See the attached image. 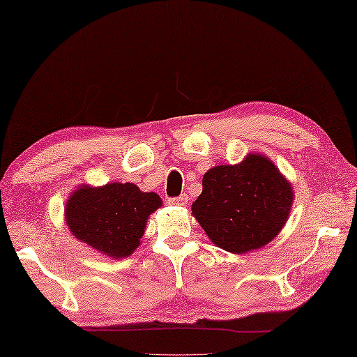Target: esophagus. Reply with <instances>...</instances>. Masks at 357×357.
I'll use <instances>...</instances> for the list:
<instances>
[{"label": "esophagus", "mask_w": 357, "mask_h": 357, "mask_svg": "<svg viewBox=\"0 0 357 357\" xmlns=\"http://www.w3.org/2000/svg\"><path fill=\"white\" fill-rule=\"evenodd\" d=\"M167 202L171 204V206H186V202H188V197H186V195H180L177 197H169Z\"/></svg>", "instance_id": "1"}]
</instances>
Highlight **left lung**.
I'll return each instance as SVG.
<instances>
[{"mask_svg": "<svg viewBox=\"0 0 357 357\" xmlns=\"http://www.w3.org/2000/svg\"><path fill=\"white\" fill-rule=\"evenodd\" d=\"M291 204L293 190L275 165L262 155H248L241 165L206 172L191 210L217 247L247 253L282 231Z\"/></svg>", "mask_w": 357, "mask_h": 357, "instance_id": "8db88e82", "label": "left lung"}]
</instances>
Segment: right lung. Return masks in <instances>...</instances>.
<instances>
[{"label": "right lung", "mask_w": 357, "mask_h": 357, "mask_svg": "<svg viewBox=\"0 0 357 357\" xmlns=\"http://www.w3.org/2000/svg\"><path fill=\"white\" fill-rule=\"evenodd\" d=\"M161 207L160 196L132 183L74 191L64 218L75 238L110 258H125L139 247L150 213Z\"/></svg>", "instance_id": "right-lung-1"}]
</instances>
